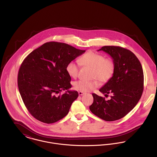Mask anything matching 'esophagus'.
<instances>
[{
  "mask_svg": "<svg viewBox=\"0 0 157 157\" xmlns=\"http://www.w3.org/2000/svg\"><path fill=\"white\" fill-rule=\"evenodd\" d=\"M85 94V92H82V91H79L78 92V95H83Z\"/></svg>",
  "mask_w": 157,
  "mask_h": 157,
  "instance_id": "esophagus-1",
  "label": "esophagus"
}]
</instances>
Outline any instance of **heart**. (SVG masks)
<instances>
[{"instance_id": "1", "label": "heart", "mask_w": 157, "mask_h": 157, "mask_svg": "<svg viewBox=\"0 0 157 157\" xmlns=\"http://www.w3.org/2000/svg\"><path fill=\"white\" fill-rule=\"evenodd\" d=\"M80 64L83 67H92V77L95 78L91 81L80 80L74 83V88L82 92H89L100 85L99 80L103 83H108L113 76L115 71V62L112 58L106 57L98 52L90 51L78 59ZM80 65L78 63L71 61L67 63L66 70L69 77L75 78L78 73Z\"/></svg>"}]
</instances>
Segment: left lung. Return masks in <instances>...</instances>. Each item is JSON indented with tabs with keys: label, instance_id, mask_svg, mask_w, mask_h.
Listing matches in <instances>:
<instances>
[{
	"label": "left lung",
	"instance_id": "left-lung-1",
	"mask_svg": "<svg viewBox=\"0 0 157 157\" xmlns=\"http://www.w3.org/2000/svg\"><path fill=\"white\" fill-rule=\"evenodd\" d=\"M99 51L108 53L115 62V71L112 78L100 91L112 94L111 99L92 94L93 103L90 111L98 117L112 121L119 120L133 109L140 100L144 88V74L140 62L129 49L117 46H105Z\"/></svg>",
	"mask_w": 157,
	"mask_h": 157
}]
</instances>
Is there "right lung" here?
Returning <instances> with one entry per match:
<instances>
[{"mask_svg":"<svg viewBox=\"0 0 157 157\" xmlns=\"http://www.w3.org/2000/svg\"><path fill=\"white\" fill-rule=\"evenodd\" d=\"M85 51L67 44L50 42L24 59L18 72V88L26 109L36 119L50 124L68 113L78 94L69 90L71 78L66 67Z\"/></svg>","mask_w":157,"mask_h":157,"instance_id":"1","label":"right lung"}]
</instances>
